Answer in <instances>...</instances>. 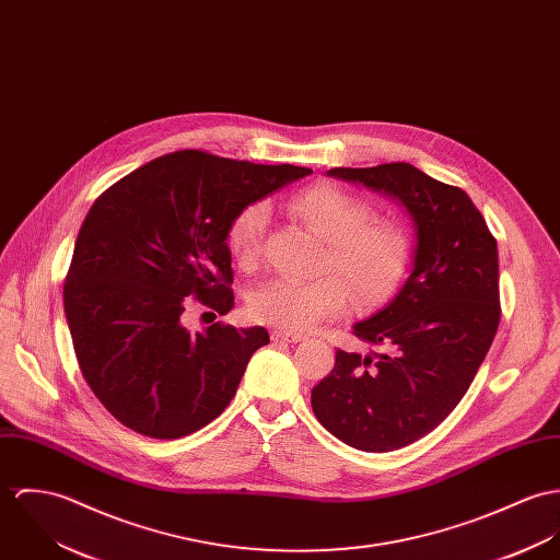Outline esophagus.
I'll return each mask as SVG.
<instances>
[{
    "label": "esophagus",
    "mask_w": 560,
    "mask_h": 560,
    "mask_svg": "<svg viewBox=\"0 0 560 560\" xmlns=\"http://www.w3.org/2000/svg\"><path fill=\"white\" fill-rule=\"evenodd\" d=\"M270 337L272 341H288V343H299L305 339L301 332H285V330H272Z\"/></svg>",
    "instance_id": "34e87169"
}]
</instances>
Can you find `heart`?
Instances as JSON below:
<instances>
[{
  "instance_id": "1",
  "label": "heart",
  "mask_w": 560,
  "mask_h": 560,
  "mask_svg": "<svg viewBox=\"0 0 560 560\" xmlns=\"http://www.w3.org/2000/svg\"><path fill=\"white\" fill-rule=\"evenodd\" d=\"M290 208L326 241L319 270L326 277L296 281L272 277L253 288L250 315L285 332H307L357 303L373 305L390 296L401 283L412 243L401 223L373 219L361 197L335 185H315L290 199ZM270 210L264 201L245 206L228 228V247L243 268H255L264 253Z\"/></svg>"
}]
</instances>
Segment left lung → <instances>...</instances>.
<instances>
[{
    "instance_id": "left-lung-1",
    "label": "left lung",
    "mask_w": 560,
    "mask_h": 560,
    "mask_svg": "<svg viewBox=\"0 0 560 560\" xmlns=\"http://www.w3.org/2000/svg\"><path fill=\"white\" fill-rule=\"evenodd\" d=\"M328 174L401 199L417 225L406 285L352 328L370 354L339 348L332 372L311 390V408L330 434L384 453L435 430L479 372L500 322L497 238L462 188L410 163Z\"/></svg>"
}]
</instances>
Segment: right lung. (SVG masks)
Segmentation results:
<instances>
[{
  "label": "right lung",
  "mask_w": 560,
  "mask_h": 560,
  "mask_svg": "<svg viewBox=\"0 0 560 560\" xmlns=\"http://www.w3.org/2000/svg\"><path fill=\"white\" fill-rule=\"evenodd\" d=\"M307 167L255 165L178 150L107 188L92 203L63 281L79 370L122 425L176 440L232 401L261 326H183L190 303L234 307L232 219L253 201L310 176Z\"/></svg>",
  "instance_id": "1"
}]
</instances>
